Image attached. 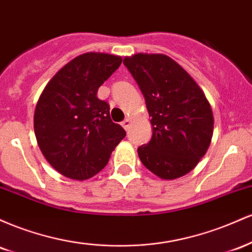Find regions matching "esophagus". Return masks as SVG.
Instances as JSON below:
<instances>
[{"label": "esophagus", "mask_w": 252, "mask_h": 252, "mask_svg": "<svg viewBox=\"0 0 252 252\" xmlns=\"http://www.w3.org/2000/svg\"><path fill=\"white\" fill-rule=\"evenodd\" d=\"M130 124H131V121H130V118H126V120H124L122 122V126L126 130H129Z\"/></svg>", "instance_id": "obj_1"}]
</instances>
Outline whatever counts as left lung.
I'll return each mask as SVG.
<instances>
[{
    "label": "left lung",
    "instance_id": "1",
    "mask_svg": "<svg viewBox=\"0 0 252 252\" xmlns=\"http://www.w3.org/2000/svg\"><path fill=\"white\" fill-rule=\"evenodd\" d=\"M123 63L142 91L153 135L138 147L140 160L164 180L187 174L206 154L213 135V114L195 80L172 58L138 53Z\"/></svg>",
    "mask_w": 252,
    "mask_h": 252
}]
</instances>
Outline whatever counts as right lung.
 Listing matches in <instances>:
<instances>
[{
    "label": "right lung",
    "mask_w": 252,
    "mask_h": 252,
    "mask_svg": "<svg viewBox=\"0 0 252 252\" xmlns=\"http://www.w3.org/2000/svg\"><path fill=\"white\" fill-rule=\"evenodd\" d=\"M122 58L89 52L57 72L37 100L34 132L48 163L74 180L96 175L126 137L110 118V106L97 97L102 84L120 67Z\"/></svg>",
    "instance_id": "add662e5"
}]
</instances>
